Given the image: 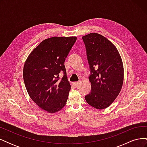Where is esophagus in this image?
Here are the masks:
<instances>
[{"label":"esophagus","mask_w":147,"mask_h":147,"mask_svg":"<svg viewBox=\"0 0 147 147\" xmlns=\"http://www.w3.org/2000/svg\"><path fill=\"white\" fill-rule=\"evenodd\" d=\"M74 85L75 86V87H77V86H78V84H79V82H74Z\"/></svg>","instance_id":"obj_1"}]
</instances>
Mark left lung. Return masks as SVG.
<instances>
[{"instance_id":"1","label":"left lung","mask_w":147,"mask_h":147,"mask_svg":"<svg viewBox=\"0 0 147 147\" xmlns=\"http://www.w3.org/2000/svg\"><path fill=\"white\" fill-rule=\"evenodd\" d=\"M91 75V90L84 96L87 103L97 109L108 107L118 96L123 83L124 69L117 48L97 33L82 37Z\"/></svg>"}]
</instances>
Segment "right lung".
<instances>
[{
    "instance_id": "add662e5",
    "label": "right lung",
    "mask_w": 147,
    "mask_h": 147,
    "mask_svg": "<svg viewBox=\"0 0 147 147\" xmlns=\"http://www.w3.org/2000/svg\"><path fill=\"white\" fill-rule=\"evenodd\" d=\"M76 37L44 40L26 59L23 79L30 97L39 107L53 113L65 106L70 90L64 63ZM64 75L60 79L59 74Z\"/></svg>"
}]
</instances>
